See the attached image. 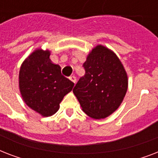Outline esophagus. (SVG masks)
<instances>
[{
    "label": "esophagus",
    "mask_w": 158,
    "mask_h": 158,
    "mask_svg": "<svg viewBox=\"0 0 158 158\" xmlns=\"http://www.w3.org/2000/svg\"><path fill=\"white\" fill-rule=\"evenodd\" d=\"M69 79H70L73 83H75V82H76V77L74 76V75H71V76L69 77Z\"/></svg>",
    "instance_id": "34e87169"
}]
</instances>
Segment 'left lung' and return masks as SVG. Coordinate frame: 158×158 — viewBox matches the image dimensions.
<instances>
[{
  "mask_svg": "<svg viewBox=\"0 0 158 158\" xmlns=\"http://www.w3.org/2000/svg\"><path fill=\"white\" fill-rule=\"evenodd\" d=\"M84 67L85 75L73 93L87 115L95 120L104 119L122 103L128 89L127 73L116 54L102 45L89 52Z\"/></svg>",
  "mask_w": 158,
  "mask_h": 158,
  "instance_id": "8db88e82",
  "label": "left lung"
}]
</instances>
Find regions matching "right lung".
Returning <instances> with one entry per match:
<instances>
[{
	"mask_svg": "<svg viewBox=\"0 0 158 158\" xmlns=\"http://www.w3.org/2000/svg\"><path fill=\"white\" fill-rule=\"evenodd\" d=\"M51 52L37 48L23 61L19 88L25 104L42 116L59 110L60 103L74 84L61 74L60 66L50 59Z\"/></svg>",
	"mask_w": 158,
	"mask_h": 158,
	"instance_id": "obj_1",
	"label": "right lung"
}]
</instances>
